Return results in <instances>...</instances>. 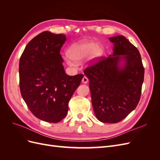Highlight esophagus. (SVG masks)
Wrapping results in <instances>:
<instances>
[{"instance_id": "34e87169", "label": "esophagus", "mask_w": 160, "mask_h": 160, "mask_svg": "<svg viewBox=\"0 0 160 160\" xmlns=\"http://www.w3.org/2000/svg\"><path fill=\"white\" fill-rule=\"evenodd\" d=\"M88 82V77H84L83 79H82V83H87Z\"/></svg>"}]
</instances>
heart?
I'll use <instances>...</instances> for the list:
<instances>
[{"label": "heart", "instance_id": "b5f03b06", "mask_svg": "<svg viewBox=\"0 0 160 160\" xmlns=\"http://www.w3.org/2000/svg\"><path fill=\"white\" fill-rule=\"evenodd\" d=\"M104 52L102 46L93 41H83L72 44L68 49L64 58L69 65L75 66L89 56L91 62L98 61Z\"/></svg>", "mask_w": 160, "mask_h": 160}]
</instances>
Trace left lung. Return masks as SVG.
I'll return each instance as SVG.
<instances>
[{
	"label": "left lung",
	"instance_id": "obj_1",
	"mask_svg": "<svg viewBox=\"0 0 160 160\" xmlns=\"http://www.w3.org/2000/svg\"><path fill=\"white\" fill-rule=\"evenodd\" d=\"M113 54L101 57L87 67L91 102L96 118L103 123H115L135 109L142 93L144 68L138 49L126 38H109Z\"/></svg>",
	"mask_w": 160,
	"mask_h": 160
}]
</instances>
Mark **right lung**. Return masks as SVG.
Segmentation results:
<instances>
[{"mask_svg": "<svg viewBox=\"0 0 160 160\" xmlns=\"http://www.w3.org/2000/svg\"><path fill=\"white\" fill-rule=\"evenodd\" d=\"M64 34L44 31L27 45L19 61L21 93L32 113L49 123L59 122L84 75L66 74L60 50Z\"/></svg>", "mask_w": 160, "mask_h": 160, "instance_id": "obj_1", "label": "right lung"}]
</instances>
